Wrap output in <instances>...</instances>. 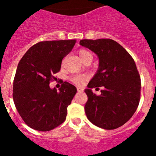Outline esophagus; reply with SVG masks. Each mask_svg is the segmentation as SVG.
I'll use <instances>...</instances> for the list:
<instances>
[{
    "label": "esophagus",
    "mask_w": 156,
    "mask_h": 156,
    "mask_svg": "<svg viewBox=\"0 0 156 156\" xmlns=\"http://www.w3.org/2000/svg\"><path fill=\"white\" fill-rule=\"evenodd\" d=\"M77 90H78V92H79V93H81V92H83V90L81 87H78V88H77Z\"/></svg>",
    "instance_id": "1"
}]
</instances>
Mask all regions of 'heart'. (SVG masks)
<instances>
[{
    "label": "heart",
    "instance_id": "heart-1",
    "mask_svg": "<svg viewBox=\"0 0 156 156\" xmlns=\"http://www.w3.org/2000/svg\"><path fill=\"white\" fill-rule=\"evenodd\" d=\"M78 54H79V56L81 57L82 61L84 60V59H86L87 57H92L91 54L90 53L89 51H87L84 50V49H81V50L79 51V52H78ZM84 79H85V77L83 76V75H76V76L73 77L72 81H73V82L75 83V84L81 85L82 84L83 81H84Z\"/></svg>",
    "mask_w": 156,
    "mask_h": 156
}]
</instances>
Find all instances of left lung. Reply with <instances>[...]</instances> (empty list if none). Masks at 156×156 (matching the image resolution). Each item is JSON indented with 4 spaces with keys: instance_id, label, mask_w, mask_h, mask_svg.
<instances>
[{
    "instance_id": "1",
    "label": "left lung",
    "mask_w": 156,
    "mask_h": 156,
    "mask_svg": "<svg viewBox=\"0 0 156 156\" xmlns=\"http://www.w3.org/2000/svg\"><path fill=\"white\" fill-rule=\"evenodd\" d=\"M80 45L99 58V68L84 92L87 119L101 129L120 127L133 116L140 97V78L133 58L116 41L110 39H82ZM102 87L96 96L93 88Z\"/></svg>"
}]
</instances>
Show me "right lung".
Segmentation results:
<instances>
[{"instance_id":"right-lung-1","label":"right lung","mask_w":156,"mask_h":156,"mask_svg":"<svg viewBox=\"0 0 156 156\" xmlns=\"http://www.w3.org/2000/svg\"><path fill=\"white\" fill-rule=\"evenodd\" d=\"M76 40L40 42L27 51L18 65L13 81V101L19 115L29 127L48 132L65 121L67 107L77 93L75 86L64 82L57 90L49 83L55 79L62 60Z\"/></svg>"}]
</instances>
